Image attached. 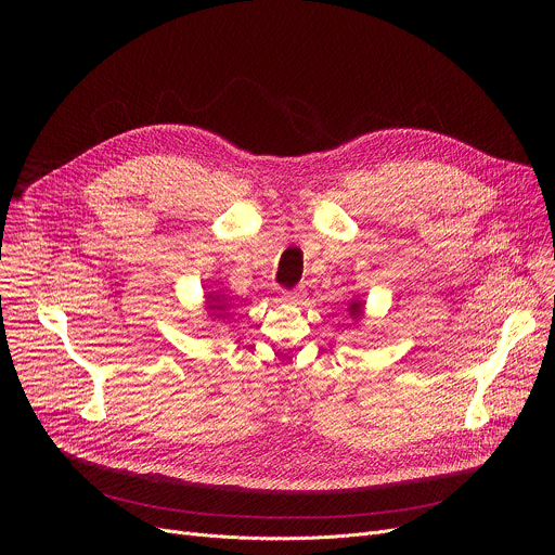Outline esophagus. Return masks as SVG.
<instances>
[{
	"label": "esophagus",
	"mask_w": 555,
	"mask_h": 555,
	"mask_svg": "<svg viewBox=\"0 0 555 555\" xmlns=\"http://www.w3.org/2000/svg\"><path fill=\"white\" fill-rule=\"evenodd\" d=\"M302 300V294L298 289H289V292H283V302L287 305H298Z\"/></svg>",
	"instance_id": "obj_1"
}]
</instances>
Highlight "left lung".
Wrapping results in <instances>:
<instances>
[{"label": "left lung", "mask_w": 555, "mask_h": 555, "mask_svg": "<svg viewBox=\"0 0 555 555\" xmlns=\"http://www.w3.org/2000/svg\"><path fill=\"white\" fill-rule=\"evenodd\" d=\"M362 307H364L362 300H353V302L349 305V311H351L353 319H360V315H362Z\"/></svg>", "instance_id": "obj_1"}]
</instances>
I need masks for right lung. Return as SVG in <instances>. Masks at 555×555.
Listing matches in <instances>:
<instances>
[{
    "instance_id": "1",
    "label": "right lung",
    "mask_w": 555,
    "mask_h": 555,
    "mask_svg": "<svg viewBox=\"0 0 555 555\" xmlns=\"http://www.w3.org/2000/svg\"><path fill=\"white\" fill-rule=\"evenodd\" d=\"M221 294H217V292H210V294H206V302H208V309L212 311V315L215 319H223V313H225V305L221 302ZM230 315V313H228Z\"/></svg>"
}]
</instances>
